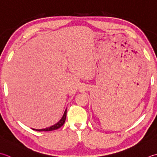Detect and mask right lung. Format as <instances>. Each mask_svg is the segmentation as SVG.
Listing matches in <instances>:
<instances>
[{
	"label": "right lung",
	"instance_id": "right-lung-1",
	"mask_svg": "<svg viewBox=\"0 0 157 157\" xmlns=\"http://www.w3.org/2000/svg\"><path fill=\"white\" fill-rule=\"evenodd\" d=\"M66 116H67V109H65V111H64V112L63 117L61 118V119L57 122V123H56L52 126H50V127H46L45 128H41V129H35V128H32V129L36 131H50L56 130V129H58V128H60L64 124V122H65V120H66Z\"/></svg>",
	"mask_w": 157,
	"mask_h": 157
}]
</instances>
